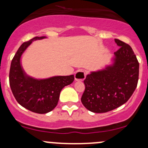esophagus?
<instances>
[{
	"label": "esophagus",
	"instance_id": "1",
	"mask_svg": "<svg viewBox=\"0 0 148 148\" xmlns=\"http://www.w3.org/2000/svg\"><path fill=\"white\" fill-rule=\"evenodd\" d=\"M86 77V73L82 70H79L75 74V79L77 81H82Z\"/></svg>",
	"mask_w": 148,
	"mask_h": 148
}]
</instances>
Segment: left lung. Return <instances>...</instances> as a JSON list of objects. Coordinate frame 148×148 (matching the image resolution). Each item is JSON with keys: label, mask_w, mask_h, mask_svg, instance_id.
<instances>
[{"label": "left lung", "mask_w": 148, "mask_h": 148, "mask_svg": "<svg viewBox=\"0 0 148 148\" xmlns=\"http://www.w3.org/2000/svg\"><path fill=\"white\" fill-rule=\"evenodd\" d=\"M120 48L112 66L87 75L81 101L94 113H105L125 104L138 85L139 63L128 44L115 39Z\"/></svg>", "instance_id": "8db88e82"}]
</instances>
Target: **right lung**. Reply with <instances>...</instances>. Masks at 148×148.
<instances>
[{
    "instance_id": "add662e5",
    "label": "right lung",
    "mask_w": 148,
    "mask_h": 148,
    "mask_svg": "<svg viewBox=\"0 0 148 148\" xmlns=\"http://www.w3.org/2000/svg\"><path fill=\"white\" fill-rule=\"evenodd\" d=\"M44 38L46 36H36L20 46L11 62L9 73L11 90L17 102L37 114H46L53 110L58 104L62 89L74 80L73 75L36 80L24 72L20 63L22 54L33 41Z\"/></svg>"
}]
</instances>
